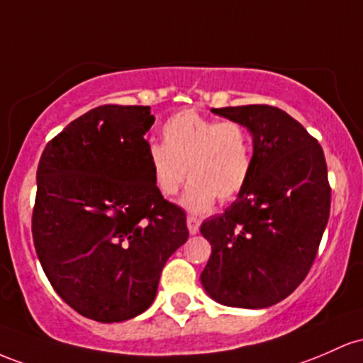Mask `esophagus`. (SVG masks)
Segmentation results:
<instances>
[{
  "label": "esophagus",
  "instance_id": "34e87169",
  "mask_svg": "<svg viewBox=\"0 0 363 363\" xmlns=\"http://www.w3.org/2000/svg\"><path fill=\"white\" fill-rule=\"evenodd\" d=\"M186 225H189V231L192 235H197L199 233V228H201V221H199L195 216H189L186 218Z\"/></svg>",
  "mask_w": 363,
  "mask_h": 363
}]
</instances>
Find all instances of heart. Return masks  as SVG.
Here are the masks:
<instances>
[{"mask_svg": "<svg viewBox=\"0 0 363 363\" xmlns=\"http://www.w3.org/2000/svg\"><path fill=\"white\" fill-rule=\"evenodd\" d=\"M162 144H150L147 161L156 192L173 199L190 182L183 203L207 213L216 199L233 201L243 192L255 162L254 135L247 125L203 116L194 109L177 113L161 128Z\"/></svg>", "mask_w": 363, "mask_h": 363, "instance_id": "1", "label": "heart"}]
</instances>
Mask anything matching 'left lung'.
<instances>
[{"mask_svg":"<svg viewBox=\"0 0 363 363\" xmlns=\"http://www.w3.org/2000/svg\"><path fill=\"white\" fill-rule=\"evenodd\" d=\"M214 113L250 128L255 162L238 199L202 223L213 247L202 284L223 305L271 307L307 278L328 225L331 185L323 147L274 106Z\"/></svg>","mask_w":363,"mask_h":363,"instance_id":"left-lung-1","label":"left lung"}]
</instances>
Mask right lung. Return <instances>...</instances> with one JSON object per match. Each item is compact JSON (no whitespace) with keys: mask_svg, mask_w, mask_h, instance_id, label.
Here are the masks:
<instances>
[{"mask_svg":"<svg viewBox=\"0 0 363 363\" xmlns=\"http://www.w3.org/2000/svg\"><path fill=\"white\" fill-rule=\"evenodd\" d=\"M149 106L94 108L43 150L32 236L51 286L73 311L121 323L154 302L166 260L189 238L186 214L156 192Z\"/></svg>","mask_w":363,"mask_h":363,"instance_id":"right-lung-1","label":"right lung"}]
</instances>
